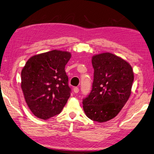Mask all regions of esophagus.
<instances>
[{
	"label": "esophagus",
	"mask_w": 154,
	"mask_h": 154,
	"mask_svg": "<svg viewBox=\"0 0 154 154\" xmlns=\"http://www.w3.org/2000/svg\"><path fill=\"white\" fill-rule=\"evenodd\" d=\"M73 91H74L75 93H78L79 91V88L78 87H75L73 88Z\"/></svg>",
	"instance_id": "34e87169"
}]
</instances>
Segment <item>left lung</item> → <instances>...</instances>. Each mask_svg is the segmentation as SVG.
Instances as JSON below:
<instances>
[{
  "label": "left lung",
  "mask_w": 154,
  "mask_h": 154,
  "mask_svg": "<svg viewBox=\"0 0 154 154\" xmlns=\"http://www.w3.org/2000/svg\"><path fill=\"white\" fill-rule=\"evenodd\" d=\"M92 91L83 100L84 112L99 123L115 117L129 98L134 73L125 60L109 52L92 56Z\"/></svg>",
  "instance_id": "obj_1"
}]
</instances>
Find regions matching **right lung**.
I'll return each instance as SVG.
<instances>
[{"label": "right lung", "mask_w": 154, "mask_h": 154, "mask_svg": "<svg viewBox=\"0 0 154 154\" xmlns=\"http://www.w3.org/2000/svg\"><path fill=\"white\" fill-rule=\"evenodd\" d=\"M68 52L54 51L32 56L21 71L25 100L34 115L46 120L58 115L71 95L65 66Z\"/></svg>", "instance_id": "1"}]
</instances>
